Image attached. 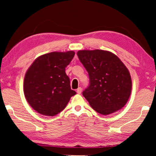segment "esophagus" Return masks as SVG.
Returning <instances> with one entry per match:
<instances>
[{"label":"esophagus","instance_id":"esophagus-1","mask_svg":"<svg viewBox=\"0 0 156 156\" xmlns=\"http://www.w3.org/2000/svg\"><path fill=\"white\" fill-rule=\"evenodd\" d=\"M76 92H77L78 94H80L81 92H82V88L81 87H78L77 89V91H76Z\"/></svg>","mask_w":156,"mask_h":156}]
</instances>
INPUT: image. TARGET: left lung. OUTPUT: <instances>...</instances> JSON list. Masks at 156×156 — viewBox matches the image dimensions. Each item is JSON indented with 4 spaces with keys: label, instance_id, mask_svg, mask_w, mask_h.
<instances>
[{
    "label": "left lung",
    "instance_id": "1",
    "mask_svg": "<svg viewBox=\"0 0 156 156\" xmlns=\"http://www.w3.org/2000/svg\"><path fill=\"white\" fill-rule=\"evenodd\" d=\"M78 58L89 76L83 95L98 113L109 115L125 106L131 92V78L126 66L113 53L105 50H80Z\"/></svg>",
    "mask_w": 156,
    "mask_h": 156
}]
</instances>
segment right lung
<instances>
[{"instance_id":"add662e5","label":"right lung","mask_w":156,"mask_h":156,"mask_svg":"<svg viewBox=\"0 0 156 156\" xmlns=\"http://www.w3.org/2000/svg\"><path fill=\"white\" fill-rule=\"evenodd\" d=\"M75 52H51L34 60L25 73L24 94L30 106L44 115L54 116L67 106L76 94L70 87L65 67Z\"/></svg>"}]
</instances>
